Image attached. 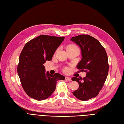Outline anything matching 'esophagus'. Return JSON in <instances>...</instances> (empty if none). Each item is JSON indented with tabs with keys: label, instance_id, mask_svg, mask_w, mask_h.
I'll use <instances>...</instances> for the list:
<instances>
[{
	"label": "esophagus",
	"instance_id": "34e87169",
	"mask_svg": "<svg viewBox=\"0 0 124 124\" xmlns=\"http://www.w3.org/2000/svg\"><path fill=\"white\" fill-rule=\"evenodd\" d=\"M65 80L66 81H71V78H70V77H66L65 78Z\"/></svg>",
	"mask_w": 124,
	"mask_h": 124
}]
</instances>
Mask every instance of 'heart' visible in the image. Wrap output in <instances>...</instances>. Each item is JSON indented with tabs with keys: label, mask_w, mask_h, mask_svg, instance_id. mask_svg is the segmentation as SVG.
I'll use <instances>...</instances> for the list:
<instances>
[{
	"label": "heart",
	"mask_w": 124,
	"mask_h": 124,
	"mask_svg": "<svg viewBox=\"0 0 124 124\" xmlns=\"http://www.w3.org/2000/svg\"><path fill=\"white\" fill-rule=\"evenodd\" d=\"M70 47H77V46H74V45L71 44V45H69V46H67V48ZM65 71H67V69H65Z\"/></svg>",
	"instance_id": "obj_1"
}]
</instances>
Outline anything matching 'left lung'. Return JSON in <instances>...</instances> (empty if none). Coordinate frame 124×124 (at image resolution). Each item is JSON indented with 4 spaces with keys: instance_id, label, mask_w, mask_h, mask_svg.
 Wrapping results in <instances>:
<instances>
[{
    "instance_id": "8db88e82",
    "label": "left lung",
    "mask_w": 124,
    "mask_h": 124,
    "mask_svg": "<svg viewBox=\"0 0 124 124\" xmlns=\"http://www.w3.org/2000/svg\"><path fill=\"white\" fill-rule=\"evenodd\" d=\"M70 40L81 50L82 58L77 68L86 73L83 78H71L79 85L78 89L72 93L77 99L87 101L98 95L107 79L108 72V56L99 41L91 36L80 35Z\"/></svg>"
}]
</instances>
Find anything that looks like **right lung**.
Returning a JSON list of instances; mask_svg holds the SVG:
<instances>
[{
	"label": "right lung",
	"mask_w": 124,
	"mask_h": 124,
	"mask_svg": "<svg viewBox=\"0 0 124 124\" xmlns=\"http://www.w3.org/2000/svg\"><path fill=\"white\" fill-rule=\"evenodd\" d=\"M64 37L40 35L26 43L20 55L17 73L26 93L41 101L48 98L55 91L56 83L65 77L56 73L51 74L43 65L51 61Z\"/></svg>",
	"instance_id": "1"
}]
</instances>
